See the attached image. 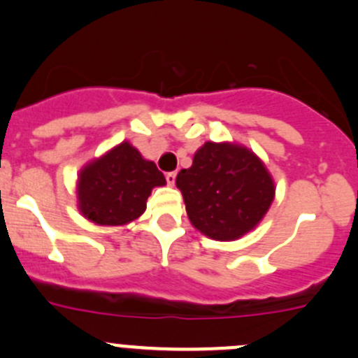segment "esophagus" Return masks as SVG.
I'll return each mask as SVG.
<instances>
[{"instance_id": "1", "label": "esophagus", "mask_w": 358, "mask_h": 358, "mask_svg": "<svg viewBox=\"0 0 358 358\" xmlns=\"http://www.w3.org/2000/svg\"><path fill=\"white\" fill-rule=\"evenodd\" d=\"M176 178H178V174H176V172H167V174H165V180H167L169 186H174Z\"/></svg>"}]
</instances>
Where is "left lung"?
Masks as SVG:
<instances>
[{
  "mask_svg": "<svg viewBox=\"0 0 358 358\" xmlns=\"http://www.w3.org/2000/svg\"><path fill=\"white\" fill-rule=\"evenodd\" d=\"M191 224L208 238L236 239L260 222L274 200V182L250 150L205 143L176 178Z\"/></svg>",
  "mask_w": 358,
  "mask_h": 358,
  "instance_id": "left-lung-1",
  "label": "left lung"
}]
</instances>
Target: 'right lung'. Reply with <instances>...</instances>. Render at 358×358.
Returning <instances> with one entry per match:
<instances>
[{
  "label": "right lung",
  "mask_w": 358,
  "mask_h": 358,
  "mask_svg": "<svg viewBox=\"0 0 358 358\" xmlns=\"http://www.w3.org/2000/svg\"><path fill=\"white\" fill-rule=\"evenodd\" d=\"M165 178L129 143L87 165L79 176V208L99 226H122L146 210V200Z\"/></svg>",
  "instance_id": "right-lung-1"
}]
</instances>
